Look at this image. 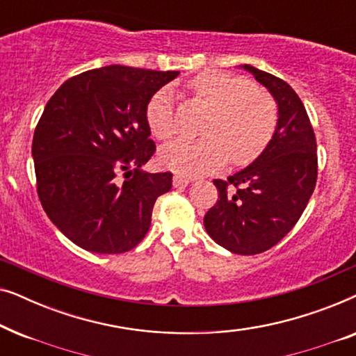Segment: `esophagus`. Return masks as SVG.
<instances>
[{
    "mask_svg": "<svg viewBox=\"0 0 356 356\" xmlns=\"http://www.w3.org/2000/svg\"><path fill=\"white\" fill-rule=\"evenodd\" d=\"M189 183H191V178L184 177V175L177 173V175H175V177H173V186H175V188H184V186H188Z\"/></svg>",
    "mask_w": 356,
    "mask_h": 356,
    "instance_id": "esophagus-1",
    "label": "esophagus"
}]
</instances>
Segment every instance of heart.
Here are the masks:
<instances>
[{"instance_id": "1", "label": "heart", "mask_w": 356, "mask_h": 356, "mask_svg": "<svg viewBox=\"0 0 356 356\" xmlns=\"http://www.w3.org/2000/svg\"><path fill=\"white\" fill-rule=\"evenodd\" d=\"M193 95L212 108L202 128V139H178L165 145L160 160L184 175H201L222 168L232 157L246 165L259 157L274 138L279 111L270 95L257 90L246 77L227 72H202L189 82ZM145 118L159 139L178 133L175 95L162 87L149 100Z\"/></svg>"}]
</instances>
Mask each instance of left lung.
<instances>
[{"mask_svg":"<svg viewBox=\"0 0 356 356\" xmlns=\"http://www.w3.org/2000/svg\"><path fill=\"white\" fill-rule=\"evenodd\" d=\"M274 97L279 123L269 145L254 162L227 181L213 179L218 201L204 216L217 245L235 254H259L275 246L300 220L318 178L313 126L303 102L285 81L240 66Z\"/></svg>","mask_w":356,"mask_h":356,"instance_id":"8db88e82","label":"left lung"}]
</instances>
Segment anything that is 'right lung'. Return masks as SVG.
<instances>
[{
  "label": "right lung",
  "instance_id": "add662e5",
  "mask_svg": "<svg viewBox=\"0 0 356 356\" xmlns=\"http://www.w3.org/2000/svg\"><path fill=\"white\" fill-rule=\"evenodd\" d=\"M178 74L111 65L71 77L48 100L32 140L37 193L48 218L82 250L120 254L149 232L173 175L140 168L155 152L145 110Z\"/></svg>",
  "mask_w": 356,
  "mask_h": 356
}]
</instances>
